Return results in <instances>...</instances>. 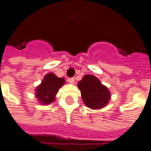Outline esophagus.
Instances as JSON below:
<instances>
[{
    "instance_id": "1",
    "label": "esophagus",
    "mask_w": 151,
    "mask_h": 151,
    "mask_svg": "<svg viewBox=\"0 0 151 151\" xmlns=\"http://www.w3.org/2000/svg\"><path fill=\"white\" fill-rule=\"evenodd\" d=\"M74 78H69V79H68V81H69V82H70V84H73L74 83Z\"/></svg>"
}]
</instances>
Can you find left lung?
Instances as JSON below:
<instances>
[{"instance_id": "obj_1", "label": "left lung", "mask_w": 151, "mask_h": 151, "mask_svg": "<svg viewBox=\"0 0 151 151\" xmlns=\"http://www.w3.org/2000/svg\"><path fill=\"white\" fill-rule=\"evenodd\" d=\"M78 87L81 90L84 103L90 109H101L110 100V93L108 88L93 75L84 76L82 80L78 82Z\"/></svg>"}]
</instances>
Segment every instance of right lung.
<instances>
[{
    "instance_id": "add662e5",
    "label": "right lung",
    "mask_w": 151,
    "mask_h": 151,
    "mask_svg": "<svg viewBox=\"0 0 151 151\" xmlns=\"http://www.w3.org/2000/svg\"><path fill=\"white\" fill-rule=\"evenodd\" d=\"M65 83L64 78H59L52 73L45 76L40 86L35 90L36 97L42 104H50L55 100V94Z\"/></svg>"
}]
</instances>
